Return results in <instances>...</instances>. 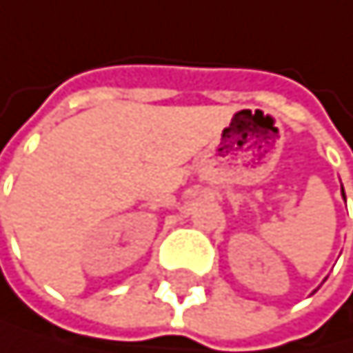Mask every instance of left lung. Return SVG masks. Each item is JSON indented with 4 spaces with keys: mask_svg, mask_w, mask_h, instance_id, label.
Masks as SVG:
<instances>
[{
    "mask_svg": "<svg viewBox=\"0 0 353 353\" xmlns=\"http://www.w3.org/2000/svg\"><path fill=\"white\" fill-rule=\"evenodd\" d=\"M343 199H345V192H343ZM314 292H316V290H314Z\"/></svg>",
    "mask_w": 353,
    "mask_h": 353,
    "instance_id": "obj_1",
    "label": "left lung"
}]
</instances>
